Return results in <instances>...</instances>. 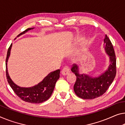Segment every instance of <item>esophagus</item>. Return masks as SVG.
I'll return each instance as SVG.
<instances>
[{
  "label": "esophagus",
  "instance_id": "esophagus-1",
  "mask_svg": "<svg viewBox=\"0 0 125 125\" xmlns=\"http://www.w3.org/2000/svg\"><path fill=\"white\" fill-rule=\"evenodd\" d=\"M69 73H70V68H69L68 66H64L62 70V74L63 75H67Z\"/></svg>",
  "mask_w": 125,
  "mask_h": 125
}]
</instances>
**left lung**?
<instances>
[{
	"instance_id": "1",
	"label": "left lung",
	"mask_w": 125,
	"mask_h": 125,
	"mask_svg": "<svg viewBox=\"0 0 125 125\" xmlns=\"http://www.w3.org/2000/svg\"><path fill=\"white\" fill-rule=\"evenodd\" d=\"M105 51L109 56L111 64L107 71L97 77H92L80 73L79 67L72 64L71 71L76 76L73 89L76 94L83 99H93L102 96L106 92L116 74V58L110 39L105 35L104 39Z\"/></svg>"
}]
</instances>
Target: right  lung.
Listing matches in <instances>:
<instances>
[{"label":"right lung","mask_w":125,"mask_h":125,"mask_svg":"<svg viewBox=\"0 0 125 125\" xmlns=\"http://www.w3.org/2000/svg\"><path fill=\"white\" fill-rule=\"evenodd\" d=\"M33 28H29L23 32L20 33L17 36H20L27 31L33 29ZM12 44H10L8 52H7L6 62V76L9 85L12 87L13 90L16 93L18 97L23 101L31 103H41L47 100L52 95V93L54 89L56 82L59 78L60 70H57L52 72L44 78L43 80L38 85L30 87H21L17 86L12 81L9 77L7 69V62H8L10 49Z\"/></svg>","instance_id":"right-lung-1"}]
</instances>
